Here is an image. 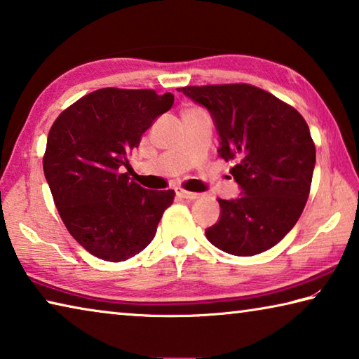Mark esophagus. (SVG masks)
<instances>
[{"instance_id": "obj_1", "label": "esophagus", "mask_w": 359, "mask_h": 359, "mask_svg": "<svg viewBox=\"0 0 359 359\" xmlns=\"http://www.w3.org/2000/svg\"><path fill=\"white\" fill-rule=\"evenodd\" d=\"M175 193H177V196L184 198V199H190V201H193V199H198V198H199V193L187 191V190H184V188H175Z\"/></svg>"}]
</instances>
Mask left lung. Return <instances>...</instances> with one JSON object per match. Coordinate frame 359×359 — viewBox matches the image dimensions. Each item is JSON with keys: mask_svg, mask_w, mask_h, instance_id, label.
Segmentation results:
<instances>
[{"mask_svg": "<svg viewBox=\"0 0 359 359\" xmlns=\"http://www.w3.org/2000/svg\"><path fill=\"white\" fill-rule=\"evenodd\" d=\"M209 109L224 161L242 188L238 199H218L220 220L205 231L212 245L253 257L278 244L306 208L315 166V144L302 115L250 83L182 87Z\"/></svg>", "mask_w": 359, "mask_h": 359, "instance_id": "1", "label": "left lung"}]
</instances>
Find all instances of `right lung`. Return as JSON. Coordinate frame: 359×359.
Masks as SVG:
<instances>
[{
  "label": "right lung",
  "mask_w": 359,
  "mask_h": 359,
  "mask_svg": "<svg viewBox=\"0 0 359 359\" xmlns=\"http://www.w3.org/2000/svg\"><path fill=\"white\" fill-rule=\"evenodd\" d=\"M174 95L100 88L53 121L42 166L69 234L93 257L118 263L155 238L174 190L151 191L130 179L128 155Z\"/></svg>",
  "instance_id": "right-lung-1"
}]
</instances>
